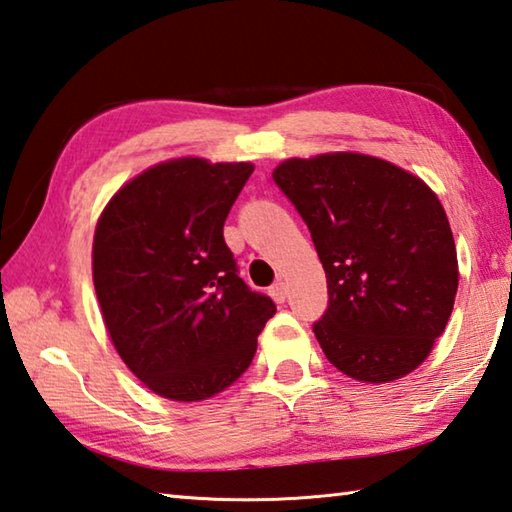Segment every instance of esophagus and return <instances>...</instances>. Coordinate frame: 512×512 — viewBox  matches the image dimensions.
Segmentation results:
<instances>
[{"label": "esophagus", "instance_id": "obj_1", "mask_svg": "<svg viewBox=\"0 0 512 512\" xmlns=\"http://www.w3.org/2000/svg\"><path fill=\"white\" fill-rule=\"evenodd\" d=\"M268 293H271V297L277 304H282L286 300V295H288V286H286V282L280 280V282H275L271 286V291H268Z\"/></svg>", "mask_w": 512, "mask_h": 512}]
</instances>
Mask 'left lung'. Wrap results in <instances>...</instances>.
I'll list each match as a JSON object with an SVG mask.
<instances>
[{
  "instance_id": "left-lung-1",
  "label": "left lung",
  "mask_w": 512,
  "mask_h": 512,
  "mask_svg": "<svg viewBox=\"0 0 512 512\" xmlns=\"http://www.w3.org/2000/svg\"><path fill=\"white\" fill-rule=\"evenodd\" d=\"M273 181L293 201L327 275L329 309L313 324L342 374L380 385L423 365L459 288L450 221L430 185L378 156L286 159Z\"/></svg>"
}]
</instances>
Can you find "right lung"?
<instances>
[{"instance_id":"add662e5","label":"right lung","mask_w":512,"mask_h":512,"mask_svg":"<svg viewBox=\"0 0 512 512\" xmlns=\"http://www.w3.org/2000/svg\"><path fill=\"white\" fill-rule=\"evenodd\" d=\"M255 165L181 156L120 185L100 212L91 273L118 356L154 394L199 403L248 369L275 315L237 275L224 221Z\"/></svg>"}]
</instances>
